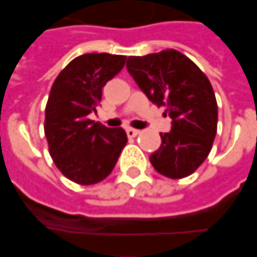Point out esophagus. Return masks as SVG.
I'll return each mask as SVG.
<instances>
[{
	"instance_id": "esophagus-1",
	"label": "esophagus",
	"mask_w": 257,
	"mask_h": 257,
	"mask_svg": "<svg viewBox=\"0 0 257 257\" xmlns=\"http://www.w3.org/2000/svg\"><path fill=\"white\" fill-rule=\"evenodd\" d=\"M125 133H127V137L133 138V137H137L138 134H140L141 132H140V130H136V128H127Z\"/></svg>"
}]
</instances>
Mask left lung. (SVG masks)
Returning a JSON list of instances; mask_svg holds the SVG:
<instances>
[{
  "mask_svg": "<svg viewBox=\"0 0 257 257\" xmlns=\"http://www.w3.org/2000/svg\"><path fill=\"white\" fill-rule=\"evenodd\" d=\"M125 66L148 99L165 106L172 119V130L161 133V147L149 156L152 166L169 178L192 174L217 132V102L209 79L176 50L128 56Z\"/></svg>",
  "mask_w": 257,
  "mask_h": 257,
  "instance_id": "1",
  "label": "left lung"
}]
</instances>
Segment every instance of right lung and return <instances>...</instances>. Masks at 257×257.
Returning a JSON list of instances; mask_svg holds the SVG:
<instances>
[{
    "label": "right lung",
    "instance_id": "obj_1",
    "mask_svg": "<svg viewBox=\"0 0 257 257\" xmlns=\"http://www.w3.org/2000/svg\"><path fill=\"white\" fill-rule=\"evenodd\" d=\"M125 56L85 54L70 62L52 84L44 132L61 173L81 185L102 181L113 170L127 134L88 119L96 112L103 85L123 69Z\"/></svg>",
    "mask_w": 257,
    "mask_h": 257
}]
</instances>
